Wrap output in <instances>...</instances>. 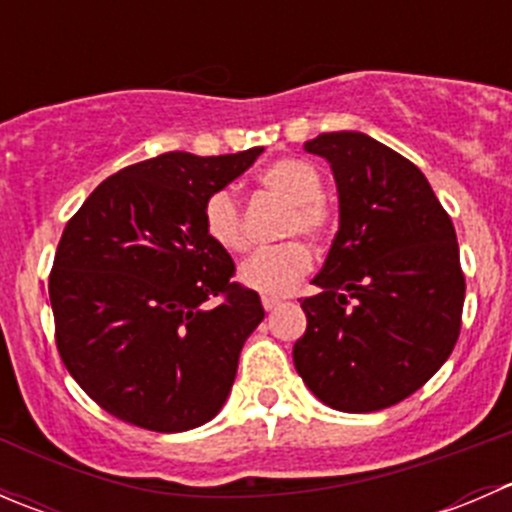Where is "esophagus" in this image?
<instances>
[{
  "mask_svg": "<svg viewBox=\"0 0 512 512\" xmlns=\"http://www.w3.org/2000/svg\"><path fill=\"white\" fill-rule=\"evenodd\" d=\"M262 307H265L267 312H272V309L280 307V299H277V297H262Z\"/></svg>",
  "mask_w": 512,
  "mask_h": 512,
  "instance_id": "esophagus-1",
  "label": "esophagus"
}]
</instances>
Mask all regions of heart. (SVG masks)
Returning <instances> with one entry per match:
<instances>
[{
  "instance_id": "b5f03b06",
  "label": "heart",
  "mask_w": 512,
  "mask_h": 512,
  "mask_svg": "<svg viewBox=\"0 0 512 512\" xmlns=\"http://www.w3.org/2000/svg\"><path fill=\"white\" fill-rule=\"evenodd\" d=\"M257 183L267 193L289 203L282 235L302 232L312 242H327L332 237L334 227H337V213L322 198L324 180L317 165L304 158H280L260 170ZM203 227L205 235L225 252H242L247 247L240 200L232 190L220 188L208 195L203 205ZM312 262V250L294 237V240L252 252L240 265L237 277L242 285L255 289V292L267 294V297H282V294L292 292L297 282L312 270Z\"/></svg>"
}]
</instances>
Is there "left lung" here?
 Returning a JSON list of instances; mask_svg holds the SVG:
<instances>
[{
  "instance_id": "obj_1",
  "label": "left lung",
  "mask_w": 512,
  "mask_h": 512,
  "mask_svg": "<svg viewBox=\"0 0 512 512\" xmlns=\"http://www.w3.org/2000/svg\"><path fill=\"white\" fill-rule=\"evenodd\" d=\"M304 148L332 165L339 232L312 280L319 292L302 299L294 369L332 409H389L441 369L461 334L456 230L426 175L384 143L339 131Z\"/></svg>"
}]
</instances>
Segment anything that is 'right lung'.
Listing matches in <instances>:
<instances>
[{"instance_id": "1", "label": "right lung", "mask_w": 512, "mask_h": 512, "mask_svg": "<svg viewBox=\"0 0 512 512\" xmlns=\"http://www.w3.org/2000/svg\"><path fill=\"white\" fill-rule=\"evenodd\" d=\"M260 153L175 151L128 165L66 223L49 275L56 347L111 416L178 433L223 409L265 309L255 289L232 282L203 205Z\"/></svg>"}]
</instances>
